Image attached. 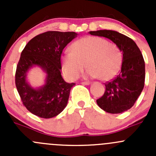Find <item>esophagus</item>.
<instances>
[{
    "instance_id": "34e87169",
    "label": "esophagus",
    "mask_w": 156,
    "mask_h": 156,
    "mask_svg": "<svg viewBox=\"0 0 156 156\" xmlns=\"http://www.w3.org/2000/svg\"><path fill=\"white\" fill-rule=\"evenodd\" d=\"M81 84H84V85H89L90 84V81H83V82H81Z\"/></svg>"
}]
</instances>
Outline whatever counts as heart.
Instances as JSON below:
<instances>
[{"label":"heart","mask_w":156,"mask_h":156,"mask_svg":"<svg viewBox=\"0 0 156 156\" xmlns=\"http://www.w3.org/2000/svg\"><path fill=\"white\" fill-rule=\"evenodd\" d=\"M70 50L62 56V72L69 79L78 78L86 65L89 67L88 76L100 77L102 81L112 79L120 70L122 52L106 39L93 36L82 37L74 42Z\"/></svg>","instance_id":"b5f03b06"}]
</instances>
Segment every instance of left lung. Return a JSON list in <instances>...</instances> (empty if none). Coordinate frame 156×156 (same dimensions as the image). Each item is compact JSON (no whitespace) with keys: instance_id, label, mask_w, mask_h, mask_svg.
I'll use <instances>...</instances> for the list:
<instances>
[{"instance_id":"left-lung-1","label":"left lung","mask_w":156,"mask_h":156,"mask_svg":"<svg viewBox=\"0 0 156 156\" xmlns=\"http://www.w3.org/2000/svg\"><path fill=\"white\" fill-rule=\"evenodd\" d=\"M91 35L107 37L123 53L119 75L105 83L104 94L97 103L105 112L118 114L130 109L140 95L145 82V62L140 50L127 36L111 30L90 31Z\"/></svg>"}]
</instances>
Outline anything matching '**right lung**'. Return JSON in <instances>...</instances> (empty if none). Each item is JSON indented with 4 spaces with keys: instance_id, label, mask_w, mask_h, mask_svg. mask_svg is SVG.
I'll use <instances>...</instances> for the list:
<instances>
[{
    "instance_id": "right-lung-1",
    "label": "right lung",
    "mask_w": 156,
    "mask_h": 156,
    "mask_svg": "<svg viewBox=\"0 0 156 156\" xmlns=\"http://www.w3.org/2000/svg\"><path fill=\"white\" fill-rule=\"evenodd\" d=\"M77 36L73 31H49L30 40L21 53L16 66L15 84L23 106L43 119L59 115L66 106L71 88L61 76V55L65 47ZM33 65L41 67L47 74L46 84L33 89L25 81L26 72Z\"/></svg>"
}]
</instances>
